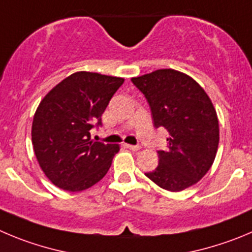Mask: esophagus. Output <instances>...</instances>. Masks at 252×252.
I'll list each match as a JSON object with an SVG mask.
<instances>
[{
    "label": "esophagus",
    "mask_w": 252,
    "mask_h": 252,
    "mask_svg": "<svg viewBox=\"0 0 252 252\" xmlns=\"http://www.w3.org/2000/svg\"><path fill=\"white\" fill-rule=\"evenodd\" d=\"M126 147L128 148V149L134 150V152H137V150H139V149H140V145H130V144H126Z\"/></svg>",
    "instance_id": "obj_1"
}]
</instances>
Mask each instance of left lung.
I'll list each match as a JSON object with an SVG mask.
<instances>
[{
    "instance_id": "1",
    "label": "left lung",
    "mask_w": 252,
    "mask_h": 252,
    "mask_svg": "<svg viewBox=\"0 0 252 252\" xmlns=\"http://www.w3.org/2000/svg\"><path fill=\"white\" fill-rule=\"evenodd\" d=\"M131 82L149 103L155 128L169 131L159 164L145 173L158 187L180 191L208 173L219 145V122L210 98L191 77L158 69Z\"/></svg>"
}]
</instances>
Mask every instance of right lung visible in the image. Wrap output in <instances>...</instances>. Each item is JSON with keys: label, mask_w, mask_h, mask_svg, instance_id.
Returning <instances> with one entry per match:
<instances>
[{"label": "right lung", "mask_w": 252, "mask_h": 252, "mask_svg": "<svg viewBox=\"0 0 252 252\" xmlns=\"http://www.w3.org/2000/svg\"><path fill=\"white\" fill-rule=\"evenodd\" d=\"M123 78L77 72L63 79L39 103L32 123L34 154L46 176L67 191L99 182L119 147L91 139Z\"/></svg>", "instance_id": "add662e5"}]
</instances>
